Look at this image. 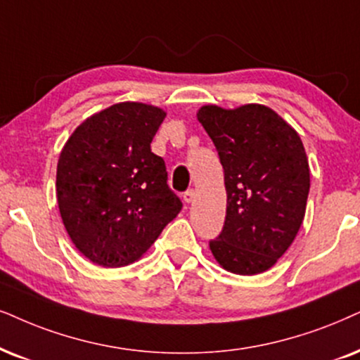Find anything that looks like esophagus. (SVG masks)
Here are the masks:
<instances>
[{
	"label": "esophagus",
	"mask_w": 360,
	"mask_h": 360,
	"mask_svg": "<svg viewBox=\"0 0 360 360\" xmlns=\"http://www.w3.org/2000/svg\"><path fill=\"white\" fill-rule=\"evenodd\" d=\"M194 198H195V191H194V189H188V191H186V193L183 194L184 202H188V204L193 202Z\"/></svg>",
	"instance_id": "obj_1"
}]
</instances>
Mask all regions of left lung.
<instances>
[{
  "instance_id": "obj_1",
  "label": "left lung",
  "mask_w": 360,
  "mask_h": 360,
  "mask_svg": "<svg viewBox=\"0 0 360 360\" xmlns=\"http://www.w3.org/2000/svg\"><path fill=\"white\" fill-rule=\"evenodd\" d=\"M219 154L227 193L226 221L209 243L226 271L254 276L289 249L306 214L311 174L292 126L262 104L198 111Z\"/></svg>"
}]
</instances>
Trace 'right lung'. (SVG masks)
<instances>
[{"mask_svg": "<svg viewBox=\"0 0 360 360\" xmlns=\"http://www.w3.org/2000/svg\"><path fill=\"white\" fill-rule=\"evenodd\" d=\"M161 108L117 103L76 127L59 154V214L76 249L103 267L138 261L183 209L151 141Z\"/></svg>", "mask_w": 360, "mask_h": 360, "instance_id": "right-lung-1", "label": "right lung"}]
</instances>
